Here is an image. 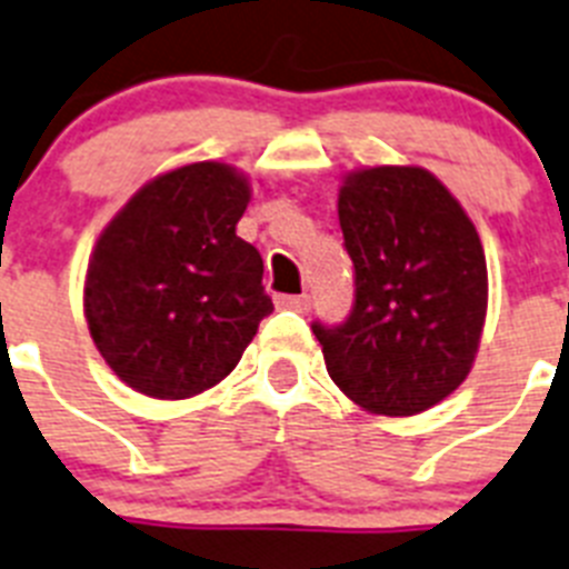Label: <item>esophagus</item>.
Instances as JSON below:
<instances>
[{
	"mask_svg": "<svg viewBox=\"0 0 569 569\" xmlns=\"http://www.w3.org/2000/svg\"><path fill=\"white\" fill-rule=\"evenodd\" d=\"M277 307L292 309V312L298 315H307L309 309H312V300H309V295H280V298H277Z\"/></svg>",
	"mask_w": 569,
	"mask_h": 569,
	"instance_id": "obj_1",
	"label": "esophagus"
}]
</instances>
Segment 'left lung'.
Masks as SVG:
<instances>
[{"label": "left lung", "instance_id": "8db88e82", "mask_svg": "<svg viewBox=\"0 0 569 569\" xmlns=\"http://www.w3.org/2000/svg\"><path fill=\"white\" fill-rule=\"evenodd\" d=\"M356 303L315 321L329 379L381 417H413L460 388L489 303L486 254L462 204L422 167H367L338 190Z\"/></svg>", "mask_w": 569, "mask_h": 569}]
</instances>
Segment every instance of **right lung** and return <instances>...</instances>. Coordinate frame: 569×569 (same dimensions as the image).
Segmentation results:
<instances>
[{
  "instance_id": "add662e5",
  "label": "right lung",
  "mask_w": 569,
  "mask_h": 569,
  "mask_svg": "<svg viewBox=\"0 0 569 569\" xmlns=\"http://www.w3.org/2000/svg\"><path fill=\"white\" fill-rule=\"evenodd\" d=\"M248 199L240 170L196 161L147 181L103 228L83 309L123 385L152 399H190L237 367L274 309L260 251L237 237Z\"/></svg>"
}]
</instances>
